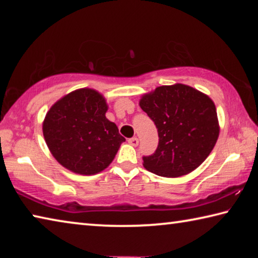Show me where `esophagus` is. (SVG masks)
I'll return each instance as SVG.
<instances>
[{"mask_svg":"<svg viewBox=\"0 0 258 258\" xmlns=\"http://www.w3.org/2000/svg\"><path fill=\"white\" fill-rule=\"evenodd\" d=\"M128 143H130L131 146H133V147H137V146L139 145V139H138V138H135V137L131 138V139H128Z\"/></svg>","mask_w":258,"mask_h":258,"instance_id":"esophagus-1","label":"esophagus"}]
</instances>
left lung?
<instances>
[{
	"label": "left lung",
	"mask_w": 258,
	"mask_h": 258,
	"mask_svg": "<svg viewBox=\"0 0 258 258\" xmlns=\"http://www.w3.org/2000/svg\"><path fill=\"white\" fill-rule=\"evenodd\" d=\"M158 131L159 142L152 155L143 156V166L157 175L177 177L198 167L217 141L215 104L194 87L159 86L140 101Z\"/></svg>",
	"instance_id": "obj_1"
}]
</instances>
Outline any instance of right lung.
<instances>
[{
  "mask_svg": "<svg viewBox=\"0 0 258 258\" xmlns=\"http://www.w3.org/2000/svg\"><path fill=\"white\" fill-rule=\"evenodd\" d=\"M107 109L101 94L82 89L63 97L47 111L43 134L51 154L63 167L93 175L115 158L125 138L106 118Z\"/></svg>",
  "mask_w": 258,
  "mask_h": 258,
  "instance_id": "add662e5",
  "label": "right lung"
}]
</instances>
